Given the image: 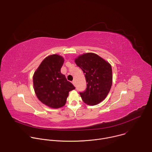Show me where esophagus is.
Returning <instances> with one entry per match:
<instances>
[{
  "mask_svg": "<svg viewBox=\"0 0 152 152\" xmlns=\"http://www.w3.org/2000/svg\"><path fill=\"white\" fill-rule=\"evenodd\" d=\"M72 83L76 86V83H75V80H73V81H72Z\"/></svg>",
  "mask_w": 152,
  "mask_h": 152,
  "instance_id": "obj_1",
  "label": "esophagus"
}]
</instances>
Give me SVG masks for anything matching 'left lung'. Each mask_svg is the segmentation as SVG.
Returning <instances> with one entry per match:
<instances>
[{
    "label": "left lung",
    "mask_w": 152,
    "mask_h": 152,
    "mask_svg": "<svg viewBox=\"0 0 152 152\" xmlns=\"http://www.w3.org/2000/svg\"><path fill=\"white\" fill-rule=\"evenodd\" d=\"M77 66L83 71L86 88L79 93L84 103L95 105L103 101L109 93L113 83L111 66L99 55L87 53L75 59Z\"/></svg>",
    "instance_id": "8db88e82"
}]
</instances>
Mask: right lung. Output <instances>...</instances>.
<instances>
[{
    "mask_svg": "<svg viewBox=\"0 0 152 152\" xmlns=\"http://www.w3.org/2000/svg\"><path fill=\"white\" fill-rule=\"evenodd\" d=\"M64 59L55 54L42 61L33 76L34 91L38 99L50 107L59 108L65 105L69 93L75 89L61 73Z\"/></svg>",
    "mask_w": 152,
    "mask_h": 152,
    "instance_id": "1",
    "label": "right lung"
}]
</instances>
